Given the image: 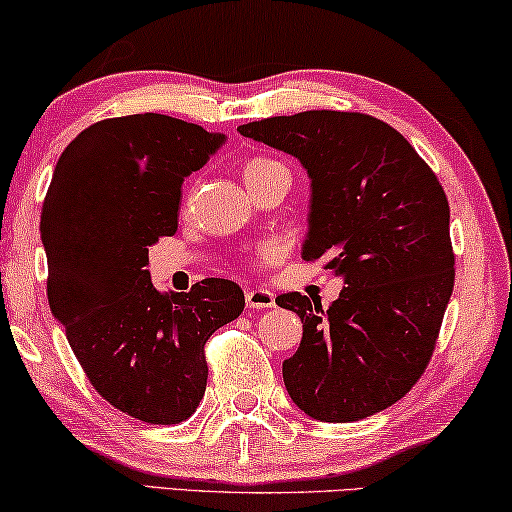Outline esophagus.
Listing matches in <instances>:
<instances>
[{
  "instance_id": "34e87169",
  "label": "esophagus",
  "mask_w": 512,
  "mask_h": 512,
  "mask_svg": "<svg viewBox=\"0 0 512 512\" xmlns=\"http://www.w3.org/2000/svg\"><path fill=\"white\" fill-rule=\"evenodd\" d=\"M246 304H248V308L262 311V308L276 306V297H273V292L264 290V287H253V290L246 292Z\"/></svg>"
}]
</instances>
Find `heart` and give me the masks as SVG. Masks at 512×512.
<instances>
[{"instance_id":"1","label":"heart","mask_w":512,"mask_h":512,"mask_svg":"<svg viewBox=\"0 0 512 512\" xmlns=\"http://www.w3.org/2000/svg\"><path fill=\"white\" fill-rule=\"evenodd\" d=\"M276 169H283V164L271 160V157H253V160L243 164V178H246V183H255L257 178L271 174V171ZM269 255H271V248H264L262 257H269Z\"/></svg>"}]
</instances>
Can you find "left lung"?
<instances>
[{
    "label": "left lung",
    "instance_id": "left-lung-1",
    "mask_svg": "<svg viewBox=\"0 0 512 512\" xmlns=\"http://www.w3.org/2000/svg\"><path fill=\"white\" fill-rule=\"evenodd\" d=\"M311 178L301 257L345 287L327 311L299 292L276 304L304 322L283 362L292 401L320 422H355L399 401L427 369L455 287L450 206L429 164L387 122L304 111L241 125Z\"/></svg>",
    "mask_w": 512,
    "mask_h": 512
}]
</instances>
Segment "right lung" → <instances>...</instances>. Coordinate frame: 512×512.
Masks as SVG:
<instances>
[{"mask_svg": "<svg viewBox=\"0 0 512 512\" xmlns=\"http://www.w3.org/2000/svg\"><path fill=\"white\" fill-rule=\"evenodd\" d=\"M222 141L160 113L95 122L64 150L43 199L50 311L92 387L141 422L178 424L197 410L204 345L246 306L232 280L167 294L146 269L148 248L176 234L183 181Z\"/></svg>", "mask_w": 512, "mask_h": 512, "instance_id": "1", "label": "right lung"}]
</instances>
